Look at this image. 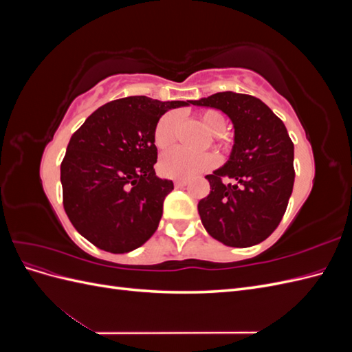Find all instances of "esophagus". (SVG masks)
Listing matches in <instances>:
<instances>
[{
	"mask_svg": "<svg viewBox=\"0 0 352 352\" xmlns=\"http://www.w3.org/2000/svg\"><path fill=\"white\" fill-rule=\"evenodd\" d=\"M186 180L185 179H175V186L176 188H184V186H186Z\"/></svg>",
	"mask_w": 352,
	"mask_h": 352,
	"instance_id": "esophagus-1",
	"label": "esophagus"
}]
</instances>
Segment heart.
Masks as SVG:
<instances>
[{
	"instance_id": "heart-1",
	"label": "heart",
	"mask_w": 352,
	"mask_h": 352,
	"mask_svg": "<svg viewBox=\"0 0 352 352\" xmlns=\"http://www.w3.org/2000/svg\"><path fill=\"white\" fill-rule=\"evenodd\" d=\"M197 119L202 124V127L211 135L219 136L225 132L226 120L221 113L216 110H202L197 114ZM179 131V117L176 113H166L160 117V120L155 124L154 129V144L158 150H166V148L172 146L176 142ZM212 146L217 151L228 154L229 145L226 142H221L214 140ZM217 166V158L214 154H189L180 148L166 153L162 160H160V170L167 177L175 179H190L195 177L201 173H206L208 170L214 168Z\"/></svg>"
}]
</instances>
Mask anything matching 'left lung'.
I'll return each instance as SVG.
<instances>
[{
	"label": "left lung",
	"instance_id": "obj_1",
	"mask_svg": "<svg viewBox=\"0 0 352 352\" xmlns=\"http://www.w3.org/2000/svg\"><path fill=\"white\" fill-rule=\"evenodd\" d=\"M190 104L219 109L235 126L230 160L206 176L211 190L198 202L202 225L229 247L260 243L279 226L289 202L294 142L279 117L252 95L217 92Z\"/></svg>",
	"mask_w": 352,
	"mask_h": 352
}]
</instances>
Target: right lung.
Masks as SVG:
<instances>
[{
    "instance_id": "right-lung-1",
    "label": "right lung",
    "mask_w": 352,
    "mask_h": 352,
    "mask_svg": "<svg viewBox=\"0 0 352 352\" xmlns=\"http://www.w3.org/2000/svg\"><path fill=\"white\" fill-rule=\"evenodd\" d=\"M190 101L138 95L104 104L74 132L61 162L63 206L72 225L113 254L140 248L158 228L172 180L155 176L154 129Z\"/></svg>"
}]
</instances>
